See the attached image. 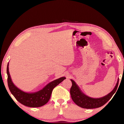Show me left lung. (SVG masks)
I'll return each instance as SVG.
<instances>
[{"label": "left lung", "mask_w": 124, "mask_h": 124, "mask_svg": "<svg viewBox=\"0 0 124 124\" xmlns=\"http://www.w3.org/2000/svg\"><path fill=\"white\" fill-rule=\"evenodd\" d=\"M72 82V86L70 88V95L71 98L78 106L84 108H94L103 106L109 100L116 92L118 85L119 78L114 88L109 93L103 97L99 98H93L85 95L81 91L79 87L73 80Z\"/></svg>", "instance_id": "obj_1"}]
</instances>
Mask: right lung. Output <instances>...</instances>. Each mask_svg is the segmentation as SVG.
I'll list each match as a JSON object with an SVG mask.
<instances>
[{
	"label": "right lung",
	"instance_id": "1",
	"mask_svg": "<svg viewBox=\"0 0 124 124\" xmlns=\"http://www.w3.org/2000/svg\"><path fill=\"white\" fill-rule=\"evenodd\" d=\"M7 73L8 87L11 93L18 102L25 106L31 108L40 107L46 104L50 99L53 89L66 79L65 77L60 78L50 82L38 92L28 93L21 91L13 84L9 71V62L7 65Z\"/></svg>",
	"mask_w": 124,
	"mask_h": 124
}]
</instances>
